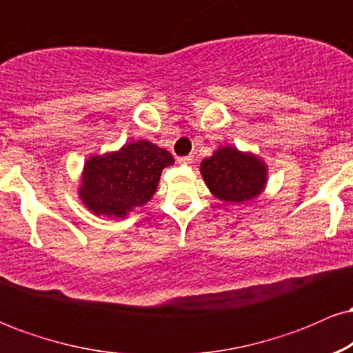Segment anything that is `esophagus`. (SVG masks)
<instances>
[{
	"instance_id": "obj_1",
	"label": "esophagus",
	"mask_w": 353,
	"mask_h": 353,
	"mask_svg": "<svg viewBox=\"0 0 353 353\" xmlns=\"http://www.w3.org/2000/svg\"><path fill=\"white\" fill-rule=\"evenodd\" d=\"M177 163L179 164H184V165H189L194 163V157L192 156H184V157H177Z\"/></svg>"
}]
</instances>
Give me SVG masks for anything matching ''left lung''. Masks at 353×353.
Here are the masks:
<instances>
[{"mask_svg":"<svg viewBox=\"0 0 353 353\" xmlns=\"http://www.w3.org/2000/svg\"><path fill=\"white\" fill-rule=\"evenodd\" d=\"M201 174L217 199L242 204L265 189L267 165L252 152L222 145L201 163Z\"/></svg>","mask_w":353,"mask_h":353,"instance_id":"8db88e82","label":"left lung"}]
</instances>
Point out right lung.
<instances>
[{"label": "right lung", "instance_id": "add662e5", "mask_svg": "<svg viewBox=\"0 0 353 353\" xmlns=\"http://www.w3.org/2000/svg\"><path fill=\"white\" fill-rule=\"evenodd\" d=\"M171 152L149 141L124 144L119 151L91 156L81 177L79 197L96 216L123 219L151 201Z\"/></svg>", "mask_w": 353, "mask_h": 353}]
</instances>
